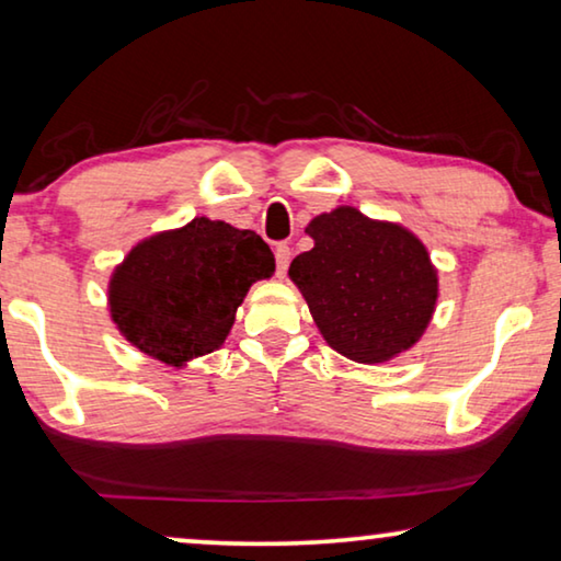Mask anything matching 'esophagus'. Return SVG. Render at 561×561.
Segmentation results:
<instances>
[{"label":"esophagus","mask_w":561,"mask_h":561,"mask_svg":"<svg viewBox=\"0 0 561 561\" xmlns=\"http://www.w3.org/2000/svg\"><path fill=\"white\" fill-rule=\"evenodd\" d=\"M288 263H290L288 242H278V245H275V273H278L280 278H283V275H286Z\"/></svg>","instance_id":"1"}]
</instances>
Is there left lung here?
<instances>
[{"mask_svg":"<svg viewBox=\"0 0 561 561\" xmlns=\"http://www.w3.org/2000/svg\"><path fill=\"white\" fill-rule=\"evenodd\" d=\"M313 248L290 263L316 327L331 348L362 364L415 344L433 319L437 273L415 234L354 207L313 217Z\"/></svg>","mask_w":561,"mask_h":561,"instance_id":"1","label":"left lung"}]
</instances>
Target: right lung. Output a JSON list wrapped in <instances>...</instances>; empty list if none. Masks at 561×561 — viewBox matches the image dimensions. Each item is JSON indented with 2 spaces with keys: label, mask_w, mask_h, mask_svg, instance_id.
Segmentation results:
<instances>
[{
  "label": "right lung",
  "mask_w": 561,
  "mask_h": 561,
  "mask_svg": "<svg viewBox=\"0 0 561 561\" xmlns=\"http://www.w3.org/2000/svg\"><path fill=\"white\" fill-rule=\"evenodd\" d=\"M273 271L261 234L197 217L126 255L111 278V316L136 348L180 367L225 344L248 288Z\"/></svg>",
  "instance_id": "right-lung-1"
}]
</instances>
